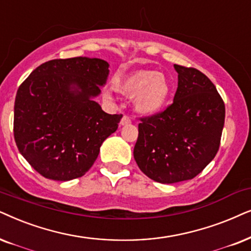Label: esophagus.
<instances>
[{"mask_svg": "<svg viewBox=\"0 0 251 251\" xmlns=\"http://www.w3.org/2000/svg\"><path fill=\"white\" fill-rule=\"evenodd\" d=\"M128 124H131V118H129L128 116H124L122 120H120V125L124 126V125H128Z\"/></svg>", "mask_w": 251, "mask_h": 251, "instance_id": "1", "label": "esophagus"}]
</instances>
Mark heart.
I'll return each mask as SVG.
<instances>
[{
    "instance_id": "heart-1",
    "label": "heart",
    "mask_w": 251,
    "mask_h": 251,
    "mask_svg": "<svg viewBox=\"0 0 251 251\" xmlns=\"http://www.w3.org/2000/svg\"><path fill=\"white\" fill-rule=\"evenodd\" d=\"M119 89L126 95L134 96V105L142 113H156L168 101L171 87L162 73L136 71L119 80ZM106 99L112 100V93L105 91Z\"/></svg>"
}]
</instances>
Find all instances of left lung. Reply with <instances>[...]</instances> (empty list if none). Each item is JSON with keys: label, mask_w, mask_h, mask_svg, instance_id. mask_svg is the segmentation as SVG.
I'll use <instances>...</instances> for the list:
<instances>
[{"label": "left lung", "mask_w": 251, "mask_h": 251, "mask_svg": "<svg viewBox=\"0 0 251 251\" xmlns=\"http://www.w3.org/2000/svg\"><path fill=\"white\" fill-rule=\"evenodd\" d=\"M178 88L164 111L141 118L134 159L160 183L193 179L215 158L225 123V104L208 76L175 64Z\"/></svg>", "instance_id": "8db88e82"}]
</instances>
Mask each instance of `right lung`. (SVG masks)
<instances>
[{"label": "right lung", "instance_id": "right-lung-1", "mask_svg": "<svg viewBox=\"0 0 251 251\" xmlns=\"http://www.w3.org/2000/svg\"><path fill=\"white\" fill-rule=\"evenodd\" d=\"M109 75L100 58L52 59L19 86L13 135L19 152L47 179L69 181L92 168L100 147L123 115H109L94 101Z\"/></svg>", "mask_w": 251, "mask_h": 251}]
</instances>
